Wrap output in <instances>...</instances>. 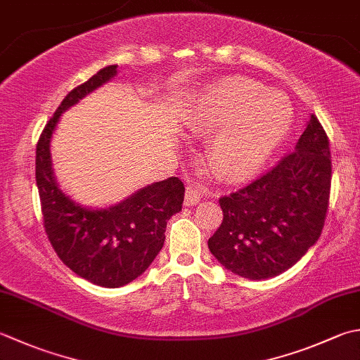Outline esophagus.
Here are the masks:
<instances>
[{"mask_svg": "<svg viewBox=\"0 0 360 360\" xmlns=\"http://www.w3.org/2000/svg\"><path fill=\"white\" fill-rule=\"evenodd\" d=\"M201 198H202V195L198 188L188 187L186 192V196H184V206L192 207V206H195V204H198L201 201Z\"/></svg>", "mask_w": 360, "mask_h": 360, "instance_id": "34e87169", "label": "esophagus"}]
</instances>
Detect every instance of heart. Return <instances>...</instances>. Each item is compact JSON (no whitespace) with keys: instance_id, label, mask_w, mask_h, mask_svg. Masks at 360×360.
Instances as JSON below:
<instances>
[{"instance_id":"b5f03b06","label":"heart","mask_w":360,"mask_h":360,"mask_svg":"<svg viewBox=\"0 0 360 360\" xmlns=\"http://www.w3.org/2000/svg\"><path fill=\"white\" fill-rule=\"evenodd\" d=\"M293 108L278 90L243 76L221 77L190 98L188 131L210 136V162L229 181L248 179L269 164L293 128Z\"/></svg>"}]
</instances>
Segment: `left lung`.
Masks as SVG:
<instances>
[{
    "label": "left lung",
    "mask_w": 360,
    "mask_h": 360,
    "mask_svg": "<svg viewBox=\"0 0 360 360\" xmlns=\"http://www.w3.org/2000/svg\"><path fill=\"white\" fill-rule=\"evenodd\" d=\"M329 190V142L311 115L293 153L250 186L220 198L223 221L209 238L210 252L240 278L278 276L320 238Z\"/></svg>",
    "instance_id": "left-lung-1"
}]
</instances>
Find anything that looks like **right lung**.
<instances>
[{"instance_id": "right-lung-1", "label": "right lung", "mask_w": 360, "mask_h": 360, "mask_svg": "<svg viewBox=\"0 0 360 360\" xmlns=\"http://www.w3.org/2000/svg\"><path fill=\"white\" fill-rule=\"evenodd\" d=\"M117 68L100 70L63 98L35 151V181L49 242L77 276L108 288L129 284L153 264L164 246L167 221L181 212L186 192L182 181L172 176L108 207H87L59 187L51 162L56 126L63 112L114 79Z\"/></svg>"}]
</instances>
